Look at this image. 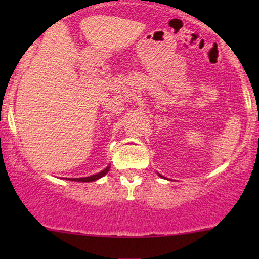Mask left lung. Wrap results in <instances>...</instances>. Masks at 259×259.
<instances>
[{
    "label": "left lung",
    "instance_id": "1",
    "mask_svg": "<svg viewBox=\"0 0 259 259\" xmlns=\"http://www.w3.org/2000/svg\"><path fill=\"white\" fill-rule=\"evenodd\" d=\"M159 177H162V175H160V174H159Z\"/></svg>",
    "mask_w": 259,
    "mask_h": 259
}]
</instances>
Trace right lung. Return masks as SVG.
<instances>
[{
    "mask_svg": "<svg viewBox=\"0 0 259 259\" xmlns=\"http://www.w3.org/2000/svg\"><path fill=\"white\" fill-rule=\"evenodd\" d=\"M109 168H111V165H108V167H107L106 169H103L102 171H100V173H97V174H95V175H90V177H86V178H72V179H70V178H69V180L81 181V183H88V181H95V180L100 179V178L105 177V175L108 173Z\"/></svg>",
    "mask_w": 259,
    "mask_h": 259,
    "instance_id": "right-lung-1",
    "label": "right lung"
}]
</instances>
